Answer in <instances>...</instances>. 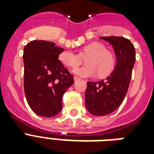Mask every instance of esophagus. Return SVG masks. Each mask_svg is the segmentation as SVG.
Listing matches in <instances>:
<instances>
[{
  "label": "esophagus",
  "instance_id": "34e87169",
  "mask_svg": "<svg viewBox=\"0 0 154 154\" xmlns=\"http://www.w3.org/2000/svg\"><path fill=\"white\" fill-rule=\"evenodd\" d=\"M73 79H74V81H75V82H76V81H78V80H80V79H81V78H80V77H77V76H74V77H73Z\"/></svg>",
  "mask_w": 154,
  "mask_h": 154
}]
</instances>
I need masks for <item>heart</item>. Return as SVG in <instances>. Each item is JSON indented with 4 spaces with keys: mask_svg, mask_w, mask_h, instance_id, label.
<instances>
[{
    "mask_svg": "<svg viewBox=\"0 0 154 154\" xmlns=\"http://www.w3.org/2000/svg\"><path fill=\"white\" fill-rule=\"evenodd\" d=\"M81 55L85 58L87 65L77 68L73 70L75 74L83 77H93L97 75L106 77L112 72L115 68V58L103 45L100 43H91L82 49ZM59 60L63 65L69 68H76L82 62L79 54L70 50H65L59 54Z\"/></svg>",
    "mask_w": 154,
    "mask_h": 154,
    "instance_id": "obj_1",
    "label": "heart"
}]
</instances>
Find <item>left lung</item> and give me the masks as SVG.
Masks as SVG:
<instances>
[{"label":"left lung","mask_w":154,"mask_h":154,"mask_svg":"<svg viewBox=\"0 0 154 154\" xmlns=\"http://www.w3.org/2000/svg\"><path fill=\"white\" fill-rule=\"evenodd\" d=\"M112 45L117 65L112 73L102 81L87 82L85 107L94 116H105L122 105L126 95L135 63V48L123 37H101Z\"/></svg>","instance_id":"left-lung-1"}]
</instances>
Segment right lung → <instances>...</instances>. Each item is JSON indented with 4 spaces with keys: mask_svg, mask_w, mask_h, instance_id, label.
<instances>
[{
    "mask_svg": "<svg viewBox=\"0 0 154 154\" xmlns=\"http://www.w3.org/2000/svg\"><path fill=\"white\" fill-rule=\"evenodd\" d=\"M64 49L46 41H32L25 46L24 89L36 114L51 117L62 109V97L74 83L73 76L58 57Z\"/></svg>",
    "mask_w": 154,
    "mask_h": 154,
    "instance_id": "add662e5",
    "label": "right lung"
}]
</instances>
